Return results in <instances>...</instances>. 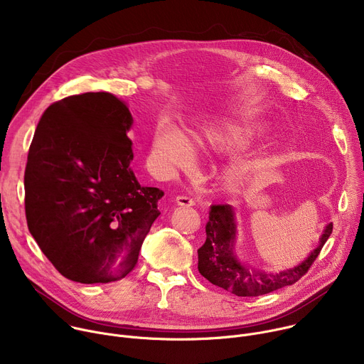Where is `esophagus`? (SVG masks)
Wrapping results in <instances>:
<instances>
[{
    "instance_id": "34e87169",
    "label": "esophagus",
    "mask_w": 364,
    "mask_h": 364,
    "mask_svg": "<svg viewBox=\"0 0 364 364\" xmlns=\"http://www.w3.org/2000/svg\"><path fill=\"white\" fill-rule=\"evenodd\" d=\"M176 203L178 205H186V207H190V205H194L196 201L193 197H188V196H177L176 197Z\"/></svg>"
}]
</instances>
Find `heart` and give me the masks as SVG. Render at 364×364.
Masks as SVG:
<instances>
[{"label": "heart", "mask_w": 364, "mask_h": 364, "mask_svg": "<svg viewBox=\"0 0 364 364\" xmlns=\"http://www.w3.org/2000/svg\"><path fill=\"white\" fill-rule=\"evenodd\" d=\"M265 128L256 121H225L205 127L198 142L203 148L222 154H232L249 148L262 136ZM154 152L171 167H184L193 159V146L188 138L170 122H163L154 135ZM252 166L246 161H235L223 170L225 186L230 190L242 188L250 176Z\"/></svg>", "instance_id": "1"}]
</instances>
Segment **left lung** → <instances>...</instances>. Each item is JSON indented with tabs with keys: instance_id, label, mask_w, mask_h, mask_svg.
Wrapping results in <instances>:
<instances>
[{
	"instance_id": "obj_1",
	"label": "left lung",
	"mask_w": 364,
	"mask_h": 364,
	"mask_svg": "<svg viewBox=\"0 0 364 364\" xmlns=\"http://www.w3.org/2000/svg\"><path fill=\"white\" fill-rule=\"evenodd\" d=\"M333 232V223L326 226L320 245L305 261L291 269L278 274H265L242 265L235 253L236 236L235 212L230 204H212L209 222L205 223V242L197 250L198 272L213 285H218L237 296H259L295 284L314 264L323 246Z\"/></svg>"
}]
</instances>
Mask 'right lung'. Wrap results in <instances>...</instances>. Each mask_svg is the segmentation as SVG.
<instances>
[{"label":"right lung","instance_id":"right-lung-1","mask_svg":"<svg viewBox=\"0 0 364 364\" xmlns=\"http://www.w3.org/2000/svg\"><path fill=\"white\" fill-rule=\"evenodd\" d=\"M128 105L108 92L58 100L43 114L24 173L28 230L53 267L80 284L127 277L164 191L138 183Z\"/></svg>","mask_w":364,"mask_h":364}]
</instances>
